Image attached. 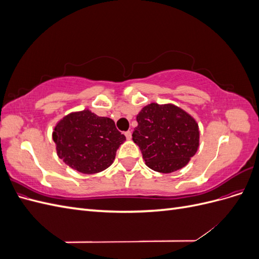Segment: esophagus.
I'll return each instance as SVG.
<instances>
[{
    "mask_svg": "<svg viewBox=\"0 0 259 259\" xmlns=\"http://www.w3.org/2000/svg\"><path fill=\"white\" fill-rule=\"evenodd\" d=\"M125 137H126V139H131L132 138V132L131 131H127V132H125Z\"/></svg>",
    "mask_w": 259,
    "mask_h": 259,
    "instance_id": "esophagus-1",
    "label": "esophagus"
}]
</instances>
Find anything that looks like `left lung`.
I'll use <instances>...</instances> for the list:
<instances>
[{"mask_svg":"<svg viewBox=\"0 0 259 259\" xmlns=\"http://www.w3.org/2000/svg\"><path fill=\"white\" fill-rule=\"evenodd\" d=\"M136 120L133 140L147 166L160 173L184 167L199 147V126L191 115L174 105L150 104Z\"/></svg>","mask_w":259,"mask_h":259,"instance_id":"obj_1","label":"left lung"}]
</instances>
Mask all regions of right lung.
Returning <instances> with one entry per match:
<instances>
[{
	"instance_id": "right-lung-1",
	"label": "right lung",
	"mask_w": 259,
	"mask_h": 259,
	"mask_svg": "<svg viewBox=\"0 0 259 259\" xmlns=\"http://www.w3.org/2000/svg\"><path fill=\"white\" fill-rule=\"evenodd\" d=\"M125 139L113 120L90 110L68 114L53 133L59 158L83 174L99 173L110 166Z\"/></svg>"
}]
</instances>
